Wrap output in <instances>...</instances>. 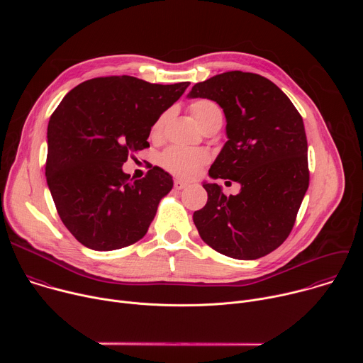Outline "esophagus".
Returning <instances> with one entry per match:
<instances>
[{
    "mask_svg": "<svg viewBox=\"0 0 363 363\" xmlns=\"http://www.w3.org/2000/svg\"><path fill=\"white\" fill-rule=\"evenodd\" d=\"M174 186H175V189H184V188H186L188 186V184L186 182H184V181H181V179H175L174 181Z\"/></svg>",
    "mask_w": 363,
    "mask_h": 363,
    "instance_id": "34e87169",
    "label": "esophagus"
}]
</instances>
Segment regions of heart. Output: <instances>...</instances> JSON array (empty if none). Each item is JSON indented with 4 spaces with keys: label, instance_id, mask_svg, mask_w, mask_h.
<instances>
[{
    "label": "heart",
    "instance_id": "b5f03b06",
    "mask_svg": "<svg viewBox=\"0 0 363 363\" xmlns=\"http://www.w3.org/2000/svg\"><path fill=\"white\" fill-rule=\"evenodd\" d=\"M191 113L202 129L213 125L218 119L223 121V112L220 106L216 101L208 99L195 100L191 105ZM168 118H169V112H164L157 121H155L152 126V135L155 138L161 136ZM206 162H208V153L205 150L186 149L181 146H169L161 153L160 157V164L167 171L181 178L194 177L201 169V167H203Z\"/></svg>",
    "mask_w": 363,
    "mask_h": 363
}]
</instances>
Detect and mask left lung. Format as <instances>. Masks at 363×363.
Wrapping results in <instances>:
<instances>
[{"mask_svg": "<svg viewBox=\"0 0 363 363\" xmlns=\"http://www.w3.org/2000/svg\"><path fill=\"white\" fill-rule=\"evenodd\" d=\"M189 97L211 99L223 108L228 140L210 177L241 185L227 196L220 185L203 184L208 201L194 213V224L216 251L255 260L289 237L308 188L303 119L273 82L255 73L217 74L196 83Z\"/></svg>", "mask_w": 363, "mask_h": 363, "instance_id": "left-lung-1", "label": "left lung"}]
</instances>
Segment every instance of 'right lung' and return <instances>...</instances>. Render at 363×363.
<instances>
[{"label":"right lung","mask_w":363,"mask_h":363,"mask_svg":"<svg viewBox=\"0 0 363 363\" xmlns=\"http://www.w3.org/2000/svg\"><path fill=\"white\" fill-rule=\"evenodd\" d=\"M188 86L96 77L70 90L51 115L47 185L63 224L84 247L118 250L146 234L172 177L153 167L135 179L122 165L149 146L155 121Z\"/></svg>","instance_id":"add662e5"}]
</instances>
